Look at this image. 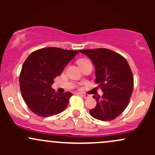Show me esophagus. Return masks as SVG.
<instances>
[{
	"label": "esophagus",
	"mask_w": 155,
	"mask_h": 155,
	"mask_svg": "<svg viewBox=\"0 0 155 155\" xmlns=\"http://www.w3.org/2000/svg\"><path fill=\"white\" fill-rule=\"evenodd\" d=\"M79 94H80L82 97H83L84 98H88L89 97V95L85 94H83V93H79Z\"/></svg>",
	"instance_id": "1"
}]
</instances>
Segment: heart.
I'll use <instances>...</instances> for the list:
<instances>
[{
  "label": "heart",
  "mask_w": 155,
  "mask_h": 155,
  "mask_svg": "<svg viewBox=\"0 0 155 155\" xmlns=\"http://www.w3.org/2000/svg\"><path fill=\"white\" fill-rule=\"evenodd\" d=\"M85 61H88L86 60V59H81V60H79V61H78V64H81V63H83V62H85Z\"/></svg>",
  "instance_id": "1"
}]
</instances>
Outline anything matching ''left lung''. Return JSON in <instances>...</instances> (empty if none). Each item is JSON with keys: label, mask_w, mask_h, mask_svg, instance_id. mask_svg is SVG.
I'll use <instances>...</instances> for the list:
<instances>
[{"label": "left lung", "mask_w": 155, "mask_h": 155, "mask_svg": "<svg viewBox=\"0 0 155 155\" xmlns=\"http://www.w3.org/2000/svg\"><path fill=\"white\" fill-rule=\"evenodd\" d=\"M93 62L95 82L102 89V97L94 95L97 105L91 115L101 121H112L127 107L134 90V76L127 61L112 50L100 48L79 50Z\"/></svg>", "instance_id": "8db88e82"}]
</instances>
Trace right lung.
<instances>
[{
    "label": "right lung",
    "instance_id": "obj_1",
    "mask_svg": "<svg viewBox=\"0 0 155 155\" xmlns=\"http://www.w3.org/2000/svg\"><path fill=\"white\" fill-rule=\"evenodd\" d=\"M77 53L79 51L48 47L33 51L27 58L20 73V90L25 104L36 115L49 117L68 107L73 94L58 93L51 85Z\"/></svg>",
    "mask_w": 155,
    "mask_h": 155
}]
</instances>
